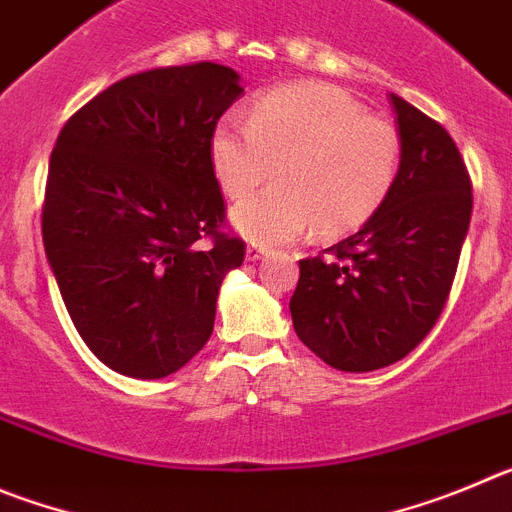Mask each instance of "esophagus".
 Listing matches in <instances>:
<instances>
[{
    "instance_id": "obj_1",
    "label": "esophagus",
    "mask_w": 512,
    "mask_h": 512,
    "mask_svg": "<svg viewBox=\"0 0 512 512\" xmlns=\"http://www.w3.org/2000/svg\"><path fill=\"white\" fill-rule=\"evenodd\" d=\"M245 255H247V260H250V262H257V260H262V257L270 255V250H267V247H262V245H255V242H252V245H247Z\"/></svg>"
}]
</instances>
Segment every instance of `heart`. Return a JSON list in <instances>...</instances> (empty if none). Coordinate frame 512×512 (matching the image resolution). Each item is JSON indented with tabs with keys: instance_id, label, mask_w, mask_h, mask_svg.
<instances>
[{
	"instance_id": "obj_1",
	"label": "heart",
	"mask_w": 512,
	"mask_h": 512,
	"mask_svg": "<svg viewBox=\"0 0 512 512\" xmlns=\"http://www.w3.org/2000/svg\"><path fill=\"white\" fill-rule=\"evenodd\" d=\"M209 158L229 199H242L278 170V186L232 211L245 237L275 245L313 227L321 237L362 227L393 191L400 137L347 91L308 81L257 96L247 122L237 114L219 119Z\"/></svg>"
}]
</instances>
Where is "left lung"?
Listing matches in <instances>:
<instances>
[{
	"mask_svg": "<svg viewBox=\"0 0 512 512\" xmlns=\"http://www.w3.org/2000/svg\"><path fill=\"white\" fill-rule=\"evenodd\" d=\"M400 168L393 191L352 237L301 260L290 298L298 339L344 372L388 367L434 329L457 275L472 181L449 132L390 94Z\"/></svg>",
	"mask_w": 512,
	"mask_h": 512,
	"instance_id": "obj_1",
	"label": "left lung"
}]
</instances>
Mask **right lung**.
<instances>
[{"label":"right lung","instance_id":"obj_1","mask_svg":"<svg viewBox=\"0 0 512 512\" xmlns=\"http://www.w3.org/2000/svg\"><path fill=\"white\" fill-rule=\"evenodd\" d=\"M219 63L135 73L78 109L55 140L43 245L86 347L158 380L209 342L216 298L245 242L222 232L216 122L242 96Z\"/></svg>","mask_w":512,"mask_h":512}]
</instances>
